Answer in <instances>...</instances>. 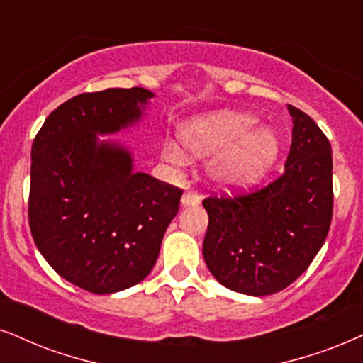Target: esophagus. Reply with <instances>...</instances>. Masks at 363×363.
I'll return each mask as SVG.
<instances>
[{"label":"esophagus","mask_w":363,"mask_h":363,"mask_svg":"<svg viewBox=\"0 0 363 363\" xmlns=\"http://www.w3.org/2000/svg\"><path fill=\"white\" fill-rule=\"evenodd\" d=\"M181 204L187 208V206H196L199 204V196H197V192H192V191H187L182 194L181 197Z\"/></svg>","instance_id":"esophagus-1"}]
</instances>
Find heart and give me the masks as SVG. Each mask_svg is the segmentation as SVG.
I'll use <instances>...</instances> for the list:
<instances>
[{
    "label": "heart",
    "mask_w": 363,
    "mask_h": 363,
    "mask_svg": "<svg viewBox=\"0 0 363 363\" xmlns=\"http://www.w3.org/2000/svg\"><path fill=\"white\" fill-rule=\"evenodd\" d=\"M258 121L242 112H216L197 118L182 130L184 147L196 157L211 160V181L221 189H240L253 184L272 166L278 140L268 128H256ZM167 160L182 164L186 154L174 142L164 145Z\"/></svg>",
    "instance_id": "b5f03b06"
}]
</instances>
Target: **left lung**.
<instances>
[{
  "label": "left lung",
  "instance_id": "8db88e82",
  "mask_svg": "<svg viewBox=\"0 0 363 363\" xmlns=\"http://www.w3.org/2000/svg\"><path fill=\"white\" fill-rule=\"evenodd\" d=\"M290 154L277 181L247 194L203 201V256L223 286L251 296L281 291L306 272L333 214L332 145L313 118L288 105Z\"/></svg>",
  "mask_w": 363,
  "mask_h": 363
}]
</instances>
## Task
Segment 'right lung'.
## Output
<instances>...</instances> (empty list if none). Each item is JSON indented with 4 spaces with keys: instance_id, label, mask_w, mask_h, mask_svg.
<instances>
[{
    "instance_id": "right-lung-1",
    "label": "right lung",
    "mask_w": 363,
    "mask_h": 363,
    "mask_svg": "<svg viewBox=\"0 0 363 363\" xmlns=\"http://www.w3.org/2000/svg\"><path fill=\"white\" fill-rule=\"evenodd\" d=\"M150 90L80 94L47 117L31 145L35 245L60 277L95 295L140 283L157 261L182 191L134 171L122 144L99 140L139 122Z\"/></svg>"
}]
</instances>
